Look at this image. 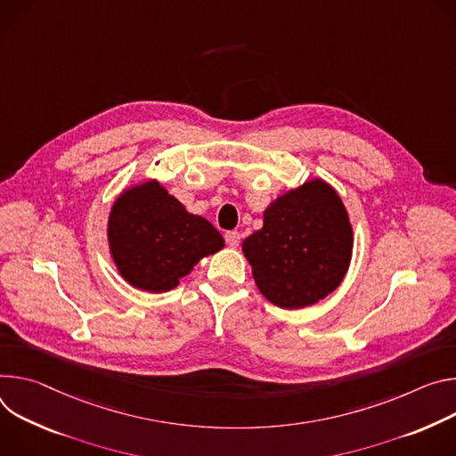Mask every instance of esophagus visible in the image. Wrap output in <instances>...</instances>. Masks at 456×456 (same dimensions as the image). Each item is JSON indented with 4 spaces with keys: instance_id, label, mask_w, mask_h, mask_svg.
Segmentation results:
<instances>
[{
    "instance_id": "1",
    "label": "esophagus",
    "mask_w": 456,
    "mask_h": 456,
    "mask_svg": "<svg viewBox=\"0 0 456 456\" xmlns=\"http://www.w3.org/2000/svg\"><path fill=\"white\" fill-rule=\"evenodd\" d=\"M224 239H226V244H228L230 248H237V246L240 244V233H239V232H235V230L226 232Z\"/></svg>"
}]
</instances>
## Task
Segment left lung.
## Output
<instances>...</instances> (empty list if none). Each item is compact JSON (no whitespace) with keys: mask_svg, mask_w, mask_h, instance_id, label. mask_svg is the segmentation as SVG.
<instances>
[{"mask_svg":"<svg viewBox=\"0 0 456 456\" xmlns=\"http://www.w3.org/2000/svg\"><path fill=\"white\" fill-rule=\"evenodd\" d=\"M265 224L242 242L259 291L279 308L317 305L344 281L353 228L337 190L321 177L289 188L265 210Z\"/></svg>","mask_w":456,"mask_h":456,"instance_id":"8db88e82","label":"left lung"}]
</instances>
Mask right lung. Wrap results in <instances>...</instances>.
I'll return each instance as SVG.
<instances>
[{"label": "right lung", "instance_id": "add662e5", "mask_svg": "<svg viewBox=\"0 0 456 456\" xmlns=\"http://www.w3.org/2000/svg\"><path fill=\"white\" fill-rule=\"evenodd\" d=\"M107 239L119 275L150 293L177 288L200 259L224 248L219 230L190 214L158 179L135 183L118 195Z\"/></svg>", "mask_w": 456, "mask_h": 456}]
</instances>
